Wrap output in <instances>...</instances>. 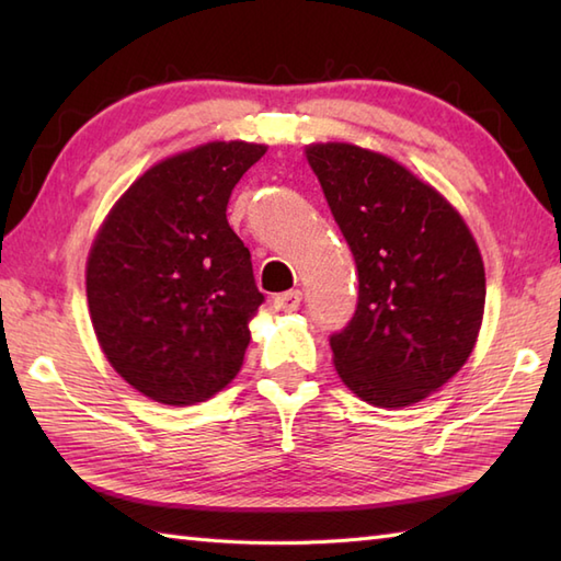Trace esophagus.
<instances>
[{
	"label": "esophagus",
	"instance_id": "1",
	"mask_svg": "<svg viewBox=\"0 0 561 561\" xmlns=\"http://www.w3.org/2000/svg\"><path fill=\"white\" fill-rule=\"evenodd\" d=\"M299 306H301V291L299 289H291V291H284V294L274 296V308H277V311L289 313V311H296Z\"/></svg>",
	"mask_w": 561,
	"mask_h": 561
}]
</instances>
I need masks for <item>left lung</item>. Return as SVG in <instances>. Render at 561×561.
<instances>
[{"label": "left lung", "mask_w": 561, "mask_h": 561, "mask_svg": "<svg viewBox=\"0 0 561 561\" xmlns=\"http://www.w3.org/2000/svg\"><path fill=\"white\" fill-rule=\"evenodd\" d=\"M318 175L359 272L347 328L330 335L335 368L376 408H408L460 371L484 313V265L460 214L383 153L313 145Z\"/></svg>", "instance_id": "left-lung-1"}]
</instances>
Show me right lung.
Here are the masks:
<instances>
[{
    "instance_id": "1",
    "label": "right lung",
    "mask_w": 561,
    "mask_h": 561,
    "mask_svg": "<svg viewBox=\"0 0 561 561\" xmlns=\"http://www.w3.org/2000/svg\"><path fill=\"white\" fill-rule=\"evenodd\" d=\"M267 147L209 141L129 185L93 241L91 323L105 359L161 404L209 400L241 371L265 301L226 207Z\"/></svg>"
}]
</instances>
